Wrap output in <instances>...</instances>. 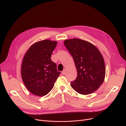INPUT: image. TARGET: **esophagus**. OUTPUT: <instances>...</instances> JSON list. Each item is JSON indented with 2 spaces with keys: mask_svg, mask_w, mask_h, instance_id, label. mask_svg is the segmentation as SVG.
I'll return each mask as SVG.
<instances>
[{
  "mask_svg": "<svg viewBox=\"0 0 126 126\" xmlns=\"http://www.w3.org/2000/svg\"><path fill=\"white\" fill-rule=\"evenodd\" d=\"M62 74L63 75H65V74H66V70L65 69H64L62 71Z\"/></svg>",
  "mask_w": 126,
  "mask_h": 126,
  "instance_id": "1",
  "label": "esophagus"
}]
</instances>
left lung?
<instances>
[{
    "instance_id": "1",
    "label": "left lung",
    "mask_w": 126,
    "mask_h": 126,
    "mask_svg": "<svg viewBox=\"0 0 126 126\" xmlns=\"http://www.w3.org/2000/svg\"><path fill=\"white\" fill-rule=\"evenodd\" d=\"M66 47L74 59L77 77L70 83L78 93L87 95L96 91L105 79L106 69L103 57L94 45L79 39L66 40Z\"/></svg>"
}]
</instances>
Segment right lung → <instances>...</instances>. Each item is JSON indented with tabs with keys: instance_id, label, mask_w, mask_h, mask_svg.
Here are the masks:
<instances>
[{
	"instance_id": "right-lung-1",
	"label": "right lung",
	"mask_w": 126,
	"mask_h": 126,
	"mask_svg": "<svg viewBox=\"0 0 126 126\" xmlns=\"http://www.w3.org/2000/svg\"><path fill=\"white\" fill-rule=\"evenodd\" d=\"M57 42L49 40L32 45L25 54L21 65V76L26 87L37 96L48 94L61 74L51 56Z\"/></svg>"
}]
</instances>
